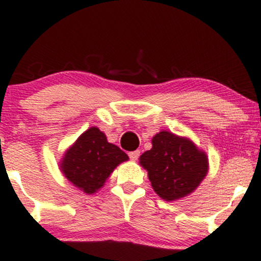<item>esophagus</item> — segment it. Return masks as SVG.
Listing matches in <instances>:
<instances>
[{"instance_id": "obj_1", "label": "esophagus", "mask_w": 261, "mask_h": 261, "mask_svg": "<svg viewBox=\"0 0 261 261\" xmlns=\"http://www.w3.org/2000/svg\"><path fill=\"white\" fill-rule=\"evenodd\" d=\"M140 153L141 152L139 151V149H136V151H131V152H128V157H130L133 161H136V160H139Z\"/></svg>"}]
</instances>
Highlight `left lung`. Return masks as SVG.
Instances as JSON below:
<instances>
[{
	"label": "left lung",
	"mask_w": 261,
	"mask_h": 261,
	"mask_svg": "<svg viewBox=\"0 0 261 261\" xmlns=\"http://www.w3.org/2000/svg\"><path fill=\"white\" fill-rule=\"evenodd\" d=\"M153 190L166 201L193 193L205 178L207 157L190 140L162 131L152 140V148L140 157Z\"/></svg>",
	"instance_id": "1"
}]
</instances>
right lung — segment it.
I'll return each instance as SVG.
<instances>
[{"label":"right lung","mask_w":261,"mask_h":261,"mask_svg":"<svg viewBox=\"0 0 261 261\" xmlns=\"http://www.w3.org/2000/svg\"><path fill=\"white\" fill-rule=\"evenodd\" d=\"M127 160V154L108 142L99 128L91 127L66 152L61 170L74 187L93 194L103 187L116 166Z\"/></svg>","instance_id":"1"}]
</instances>
